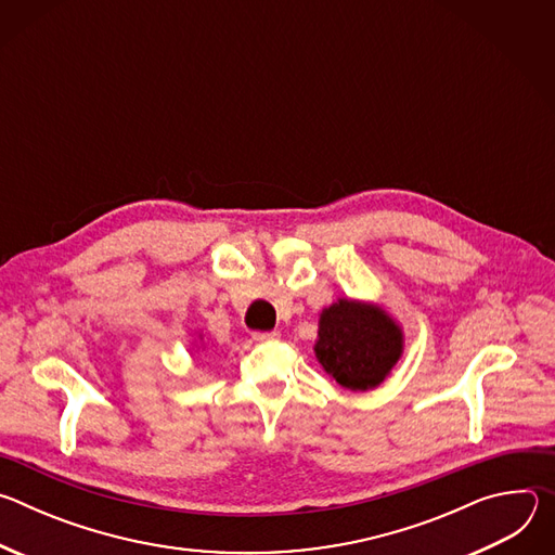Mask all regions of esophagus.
<instances>
[{
  "mask_svg": "<svg viewBox=\"0 0 555 555\" xmlns=\"http://www.w3.org/2000/svg\"><path fill=\"white\" fill-rule=\"evenodd\" d=\"M276 338H279V332H255L253 334L255 343H270V340H276Z\"/></svg>",
  "mask_w": 555,
  "mask_h": 555,
  "instance_id": "34e87169",
  "label": "esophagus"
}]
</instances>
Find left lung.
Here are the masks:
<instances>
[{
	"instance_id": "left-lung-1",
	"label": "left lung",
	"mask_w": 555,
	"mask_h": 555,
	"mask_svg": "<svg viewBox=\"0 0 555 555\" xmlns=\"http://www.w3.org/2000/svg\"><path fill=\"white\" fill-rule=\"evenodd\" d=\"M402 349V330L382 307L347 298L323 309L313 347L323 369L349 390H369L384 382Z\"/></svg>"
}]
</instances>
